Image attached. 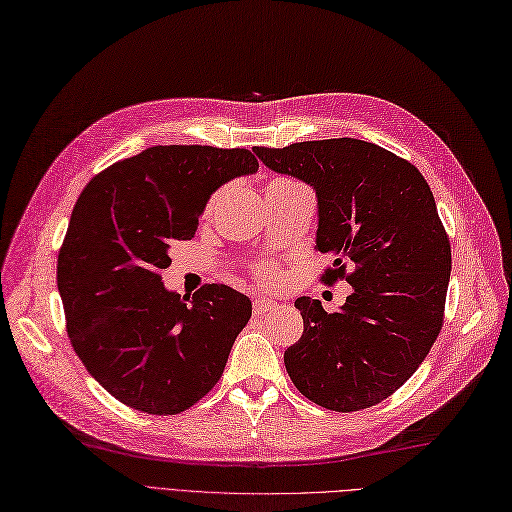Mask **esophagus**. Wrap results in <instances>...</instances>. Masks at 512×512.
Here are the masks:
<instances>
[{"mask_svg":"<svg viewBox=\"0 0 512 512\" xmlns=\"http://www.w3.org/2000/svg\"><path fill=\"white\" fill-rule=\"evenodd\" d=\"M277 307L279 305L275 301H271V298H256V301H254V315H264V313H269Z\"/></svg>","mask_w":512,"mask_h":512,"instance_id":"1","label":"esophagus"}]
</instances>
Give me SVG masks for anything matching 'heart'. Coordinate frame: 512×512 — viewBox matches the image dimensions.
I'll return each mask as SVG.
<instances>
[{"label":"heart","instance_id":"1","mask_svg":"<svg viewBox=\"0 0 512 512\" xmlns=\"http://www.w3.org/2000/svg\"><path fill=\"white\" fill-rule=\"evenodd\" d=\"M218 197H220V195H214V197H211V201H209L207 209L214 207V203H216V199H218ZM256 277H258L260 281H264V284H273L275 277H277V273H275V269L271 267V264H258V267H256Z\"/></svg>","mask_w":512,"mask_h":512}]
</instances>
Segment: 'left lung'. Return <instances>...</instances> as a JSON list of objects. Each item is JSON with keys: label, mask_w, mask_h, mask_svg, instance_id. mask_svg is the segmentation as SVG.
Listing matches in <instances>:
<instances>
[{"label": "left lung", "mask_w": 512, "mask_h": 512, "mask_svg": "<svg viewBox=\"0 0 512 512\" xmlns=\"http://www.w3.org/2000/svg\"><path fill=\"white\" fill-rule=\"evenodd\" d=\"M277 173L313 186L324 281L354 288L341 311L296 298L303 337L284 354L296 390L324 409H368L404 385L443 328L451 245L415 165L354 137L254 148ZM352 273H346V267Z\"/></svg>", "instance_id": "8db88e82"}]
</instances>
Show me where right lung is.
Instances as JSON below:
<instances>
[{"label":"right lung","instance_id":"right-lung-1","mask_svg":"<svg viewBox=\"0 0 512 512\" xmlns=\"http://www.w3.org/2000/svg\"><path fill=\"white\" fill-rule=\"evenodd\" d=\"M258 171L245 148L152 146L86 184L57 260L67 337L116 400L150 415L190 409L214 387L252 317L250 298L205 284L169 292V245L192 239L214 192Z\"/></svg>","mask_w":512,"mask_h":512}]
</instances>
